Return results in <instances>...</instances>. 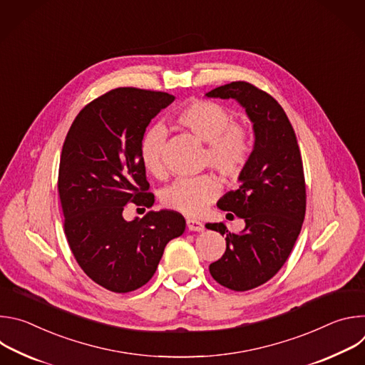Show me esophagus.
<instances>
[{
  "instance_id": "1",
  "label": "esophagus",
  "mask_w": 365,
  "mask_h": 365,
  "mask_svg": "<svg viewBox=\"0 0 365 365\" xmlns=\"http://www.w3.org/2000/svg\"><path fill=\"white\" fill-rule=\"evenodd\" d=\"M186 225H187V230H189V231L200 232V231L205 230V225H203L200 221H196V220H192V218H187V220H186Z\"/></svg>"
}]
</instances>
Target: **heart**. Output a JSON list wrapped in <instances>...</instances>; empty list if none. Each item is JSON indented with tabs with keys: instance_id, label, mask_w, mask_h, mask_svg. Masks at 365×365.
<instances>
[{
	"instance_id": "b5f03b06",
	"label": "heart",
	"mask_w": 365,
	"mask_h": 365,
	"mask_svg": "<svg viewBox=\"0 0 365 365\" xmlns=\"http://www.w3.org/2000/svg\"><path fill=\"white\" fill-rule=\"evenodd\" d=\"M231 113L221 103L207 99H192L176 114V123L206 143L203 162L224 178L234 179L241 175L252 153V134L250 128L231 121ZM165 130H147L138 145L141 165L154 178L165 175L163 144ZM221 186L211 175L180 178L162 193L166 207L185 215H199L218 195Z\"/></svg>"
}]
</instances>
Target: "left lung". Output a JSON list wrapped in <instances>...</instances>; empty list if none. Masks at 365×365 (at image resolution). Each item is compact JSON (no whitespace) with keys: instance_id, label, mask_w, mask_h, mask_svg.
Segmentation results:
<instances>
[{"instance_id":"1","label":"left lung","mask_w":365,"mask_h":365,"mask_svg":"<svg viewBox=\"0 0 365 365\" xmlns=\"http://www.w3.org/2000/svg\"><path fill=\"white\" fill-rule=\"evenodd\" d=\"M207 98L235 99L252 123L254 148L240 187L218 200L222 211L245 221L240 234L224 222L206 228L225 235L227 250L210 266L224 287L245 292L269 282L286 263L306 212V185L294 130L280 103L267 92L238 81L212 89Z\"/></svg>"}]
</instances>
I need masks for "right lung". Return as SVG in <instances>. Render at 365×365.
Returning <instances> with one entry per match:
<instances>
[{"instance_id": "1", "label": "right lung", "mask_w": 365, "mask_h": 365, "mask_svg": "<svg viewBox=\"0 0 365 365\" xmlns=\"http://www.w3.org/2000/svg\"><path fill=\"white\" fill-rule=\"evenodd\" d=\"M173 101L166 92L113 89L76 115L63 143L58 189L69 247L86 276L115 293L144 286L166 244L186 227L169 210L123 217L130 202L154 203L138 145L150 121Z\"/></svg>"}]
</instances>
